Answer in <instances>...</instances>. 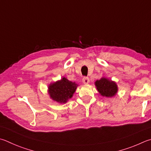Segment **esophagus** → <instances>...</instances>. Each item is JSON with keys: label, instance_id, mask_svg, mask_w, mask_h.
<instances>
[{"label": "esophagus", "instance_id": "esophagus-1", "mask_svg": "<svg viewBox=\"0 0 151 151\" xmlns=\"http://www.w3.org/2000/svg\"><path fill=\"white\" fill-rule=\"evenodd\" d=\"M83 82L84 84H88L89 83V78L87 76H84L83 78Z\"/></svg>", "mask_w": 151, "mask_h": 151}]
</instances>
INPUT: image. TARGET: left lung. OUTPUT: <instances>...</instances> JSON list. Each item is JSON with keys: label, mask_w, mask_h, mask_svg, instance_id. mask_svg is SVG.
Instances as JSON below:
<instances>
[{"label": "left lung", "mask_w": 151, "mask_h": 151, "mask_svg": "<svg viewBox=\"0 0 151 151\" xmlns=\"http://www.w3.org/2000/svg\"><path fill=\"white\" fill-rule=\"evenodd\" d=\"M96 86L101 95L106 97H111L116 94L117 86L113 81H109L106 78H102L99 81H96Z\"/></svg>", "instance_id": "obj_1"}]
</instances>
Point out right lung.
Listing matches in <instances>:
<instances>
[{
    "instance_id": "add662e5",
    "label": "right lung",
    "mask_w": 151,
    "mask_h": 151,
    "mask_svg": "<svg viewBox=\"0 0 151 151\" xmlns=\"http://www.w3.org/2000/svg\"><path fill=\"white\" fill-rule=\"evenodd\" d=\"M78 85L63 78L61 81L49 86V94L53 100L59 103H65L73 96Z\"/></svg>"
}]
</instances>
